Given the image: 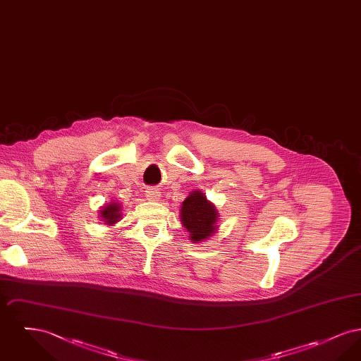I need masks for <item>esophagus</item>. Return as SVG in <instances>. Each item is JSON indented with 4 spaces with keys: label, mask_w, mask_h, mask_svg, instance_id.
I'll return each instance as SVG.
<instances>
[{
    "label": "esophagus",
    "mask_w": 361,
    "mask_h": 361,
    "mask_svg": "<svg viewBox=\"0 0 361 361\" xmlns=\"http://www.w3.org/2000/svg\"><path fill=\"white\" fill-rule=\"evenodd\" d=\"M159 192H158V189L155 188H147L146 190V197H147V200H150V202H157L158 199H159Z\"/></svg>",
    "instance_id": "obj_1"
}]
</instances>
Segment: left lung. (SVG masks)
Masks as SVG:
<instances>
[{"label": "left lung", "mask_w": 361, "mask_h": 361, "mask_svg": "<svg viewBox=\"0 0 361 361\" xmlns=\"http://www.w3.org/2000/svg\"><path fill=\"white\" fill-rule=\"evenodd\" d=\"M218 214L206 196L195 190L183 202L181 222L189 231L190 240H207L216 230Z\"/></svg>", "instance_id": "8db88e82"}]
</instances>
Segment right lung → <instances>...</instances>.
<instances>
[{
	"mask_svg": "<svg viewBox=\"0 0 361 361\" xmlns=\"http://www.w3.org/2000/svg\"><path fill=\"white\" fill-rule=\"evenodd\" d=\"M100 216L108 224H116L121 218V206L116 203H112V204L104 207Z\"/></svg>",
	"mask_w": 361,
	"mask_h": 361,
	"instance_id": "obj_1",
	"label": "right lung"
}]
</instances>
